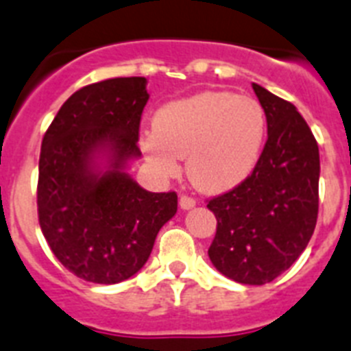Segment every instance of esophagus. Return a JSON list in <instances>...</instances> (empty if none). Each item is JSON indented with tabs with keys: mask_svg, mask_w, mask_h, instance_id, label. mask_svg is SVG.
<instances>
[{
	"mask_svg": "<svg viewBox=\"0 0 351 351\" xmlns=\"http://www.w3.org/2000/svg\"><path fill=\"white\" fill-rule=\"evenodd\" d=\"M195 205H196L195 198H191V196H187V195L180 196V207H182V209H191V207H195Z\"/></svg>",
	"mask_w": 351,
	"mask_h": 351,
	"instance_id": "esophagus-1",
	"label": "esophagus"
}]
</instances>
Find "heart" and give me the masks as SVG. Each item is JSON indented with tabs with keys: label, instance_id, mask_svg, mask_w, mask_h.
<instances>
[{
	"label": "heart",
	"instance_id": "b5f03b06",
	"mask_svg": "<svg viewBox=\"0 0 351 351\" xmlns=\"http://www.w3.org/2000/svg\"><path fill=\"white\" fill-rule=\"evenodd\" d=\"M141 149L162 176L178 173L185 158L191 184L204 193H225L258 166L267 136V113L254 97L207 90L156 111Z\"/></svg>",
	"mask_w": 351,
	"mask_h": 351
}]
</instances>
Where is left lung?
Returning a JSON list of instances; mask_svg holds the SVG:
<instances>
[{
    "label": "left lung",
    "instance_id": "1",
    "mask_svg": "<svg viewBox=\"0 0 351 351\" xmlns=\"http://www.w3.org/2000/svg\"><path fill=\"white\" fill-rule=\"evenodd\" d=\"M267 113V142L247 180L207 200L216 216L209 258L221 274L265 285L301 256L319 213V147L292 102L252 84Z\"/></svg>",
    "mask_w": 351,
    "mask_h": 351
}]
</instances>
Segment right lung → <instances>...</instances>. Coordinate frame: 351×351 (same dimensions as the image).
I'll use <instances>...</instances> for the list:
<instances>
[{
    "mask_svg": "<svg viewBox=\"0 0 351 351\" xmlns=\"http://www.w3.org/2000/svg\"><path fill=\"white\" fill-rule=\"evenodd\" d=\"M144 77H115L77 90L43 136L37 216L53 256L84 281L121 283L144 267L178 196L149 193L124 173L141 155ZM110 155L97 171L93 158Z\"/></svg>",
    "mask_w": 351,
    "mask_h": 351,
    "instance_id": "1",
    "label": "right lung"
}]
</instances>
